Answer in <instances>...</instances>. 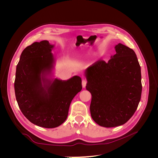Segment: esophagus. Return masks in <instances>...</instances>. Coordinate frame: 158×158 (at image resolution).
<instances>
[{"mask_svg": "<svg viewBox=\"0 0 158 158\" xmlns=\"http://www.w3.org/2000/svg\"><path fill=\"white\" fill-rule=\"evenodd\" d=\"M86 83H87L86 80H82V87H83V88H85V85H86Z\"/></svg>", "mask_w": 158, "mask_h": 158, "instance_id": "34e87169", "label": "esophagus"}]
</instances>
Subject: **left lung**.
<instances>
[{"instance_id": "obj_1", "label": "left lung", "mask_w": 158, "mask_h": 158, "mask_svg": "<svg viewBox=\"0 0 158 158\" xmlns=\"http://www.w3.org/2000/svg\"><path fill=\"white\" fill-rule=\"evenodd\" d=\"M107 63L99 60L85 70L92 94L90 113L99 126L115 127L135 113L142 94L141 69L135 52L118 44Z\"/></svg>"}]
</instances>
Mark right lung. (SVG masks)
I'll list each match as a JSON object with an SVG mask.
<instances>
[{"mask_svg": "<svg viewBox=\"0 0 158 158\" xmlns=\"http://www.w3.org/2000/svg\"><path fill=\"white\" fill-rule=\"evenodd\" d=\"M54 45L47 40L35 42L23 49L16 66L14 90L22 113L39 127L52 128L68 117L70 103L82 90V79L52 78Z\"/></svg>", "mask_w": 158, "mask_h": 158, "instance_id": "1", "label": "right lung"}]
</instances>
